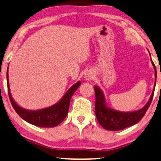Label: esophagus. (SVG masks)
<instances>
[{
	"label": "esophagus",
	"instance_id": "obj_1",
	"mask_svg": "<svg viewBox=\"0 0 161 161\" xmlns=\"http://www.w3.org/2000/svg\"><path fill=\"white\" fill-rule=\"evenodd\" d=\"M93 78V74L92 71H87L85 74V79L86 80H91Z\"/></svg>",
	"mask_w": 161,
	"mask_h": 161
}]
</instances>
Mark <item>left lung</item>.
Returning <instances> with one entry per match:
<instances>
[{
	"instance_id": "8db88e82",
	"label": "left lung",
	"mask_w": 161,
	"mask_h": 161,
	"mask_svg": "<svg viewBox=\"0 0 161 161\" xmlns=\"http://www.w3.org/2000/svg\"><path fill=\"white\" fill-rule=\"evenodd\" d=\"M152 61L154 69H155V81L154 90L149 98L148 102L143 108L133 112H119L107 106L106 103L105 96L102 90L98 86H94L95 94H96V105L95 112L97 120L104 129L108 130H120L135 125L141 120L144 116L150 103L153 101L154 91L156 84V68L154 63Z\"/></svg>"
}]
</instances>
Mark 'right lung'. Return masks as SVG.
I'll use <instances>...</instances> for the list:
<instances>
[{
	"mask_svg": "<svg viewBox=\"0 0 161 161\" xmlns=\"http://www.w3.org/2000/svg\"><path fill=\"white\" fill-rule=\"evenodd\" d=\"M8 96L13 108L19 116L28 123L41 128H52L58 125L64 120L69 112L70 101L73 94L80 87V81L74 84L69 88L62 98L58 103L49 107L42 108L39 110H28L22 108L14 101L10 92L9 83H8V71L6 74Z\"/></svg>",
	"mask_w": 161,
	"mask_h": 161,
	"instance_id": "1",
	"label": "right lung"
}]
</instances>
